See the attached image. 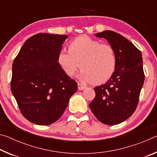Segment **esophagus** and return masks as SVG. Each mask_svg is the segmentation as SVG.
Returning a JSON list of instances; mask_svg holds the SVG:
<instances>
[{
    "instance_id": "esophagus-1",
    "label": "esophagus",
    "mask_w": 157,
    "mask_h": 157,
    "mask_svg": "<svg viewBox=\"0 0 157 157\" xmlns=\"http://www.w3.org/2000/svg\"><path fill=\"white\" fill-rule=\"evenodd\" d=\"M78 89L79 90H83V89H84L85 88H86V86H85L84 85L80 83H78Z\"/></svg>"
}]
</instances>
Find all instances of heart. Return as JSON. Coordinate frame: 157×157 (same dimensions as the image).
Listing matches in <instances>:
<instances>
[{"label":"heart","mask_w":157,"mask_h":157,"mask_svg":"<svg viewBox=\"0 0 157 157\" xmlns=\"http://www.w3.org/2000/svg\"><path fill=\"white\" fill-rule=\"evenodd\" d=\"M57 62L68 76H73L81 64L82 70L78 78L84 83L101 84L107 82L115 73L117 57L110 45L80 36L69 44L68 50H60Z\"/></svg>","instance_id":"heart-1"}]
</instances>
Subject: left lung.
Listing matches in <instances>:
<instances>
[{
    "label": "left lung",
    "instance_id": "left-lung-1",
    "mask_svg": "<svg viewBox=\"0 0 157 157\" xmlns=\"http://www.w3.org/2000/svg\"><path fill=\"white\" fill-rule=\"evenodd\" d=\"M95 36L106 39L113 48L117 66L107 83L94 88L95 97L89 107L101 123L114 125L127 120L137 107L145 80L142 54L131 41L113 31Z\"/></svg>",
    "mask_w": 157,
    "mask_h": 157
}]
</instances>
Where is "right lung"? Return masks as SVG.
<instances>
[{"label": "right lung", "mask_w": 157, "mask_h": 157, "mask_svg": "<svg viewBox=\"0 0 157 157\" xmlns=\"http://www.w3.org/2000/svg\"><path fill=\"white\" fill-rule=\"evenodd\" d=\"M68 36L39 33L21 47L12 64L11 91L22 115L34 124L48 125L67 107L78 84L57 62Z\"/></svg>", "instance_id": "1"}]
</instances>
